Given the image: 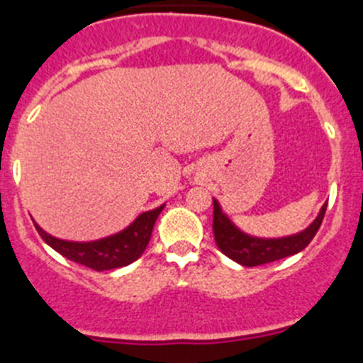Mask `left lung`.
Listing matches in <instances>:
<instances>
[{
    "instance_id": "8db88e82",
    "label": "left lung",
    "mask_w": 363,
    "mask_h": 363,
    "mask_svg": "<svg viewBox=\"0 0 363 363\" xmlns=\"http://www.w3.org/2000/svg\"><path fill=\"white\" fill-rule=\"evenodd\" d=\"M214 213H213V230L214 241L221 253L228 259L235 260L238 264L246 267L260 266V264L273 262V260L286 259L307 248L308 242L318 234L319 227L323 223V218L326 213V203L319 211L318 218L308 225L305 230L293 235H284V238H255L232 223L230 218L223 213L220 202L213 199Z\"/></svg>"
}]
</instances>
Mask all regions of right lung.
Wrapping results in <instances>:
<instances>
[{
    "instance_id": "right-lung-1",
    "label": "right lung",
    "mask_w": 363,
    "mask_h": 363,
    "mask_svg": "<svg viewBox=\"0 0 363 363\" xmlns=\"http://www.w3.org/2000/svg\"><path fill=\"white\" fill-rule=\"evenodd\" d=\"M163 207L164 203L156 209L145 211L124 230L108 235V238L96 239V241H67V239L48 234L35 221L33 223L40 238L65 259L74 260L81 266L92 267L96 271L117 269V267L128 266V264L135 262L138 257H142L149 245L150 235H152L154 223Z\"/></svg>"
}]
</instances>
